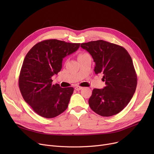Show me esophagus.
<instances>
[{"label": "esophagus", "mask_w": 154, "mask_h": 154, "mask_svg": "<svg viewBox=\"0 0 154 154\" xmlns=\"http://www.w3.org/2000/svg\"><path fill=\"white\" fill-rule=\"evenodd\" d=\"M82 88V87H80V86H76L75 87V89L76 90V91H80V90H81Z\"/></svg>", "instance_id": "esophagus-1"}]
</instances>
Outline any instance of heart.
<instances>
[{
  "label": "heart",
  "instance_id": "obj_1",
  "mask_svg": "<svg viewBox=\"0 0 154 154\" xmlns=\"http://www.w3.org/2000/svg\"><path fill=\"white\" fill-rule=\"evenodd\" d=\"M85 54H86V53H82V54H79V57H80V56H82V55H85Z\"/></svg>",
  "mask_w": 154,
  "mask_h": 154
}]
</instances>
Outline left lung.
Wrapping results in <instances>:
<instances>
[{
	"instance_id": "left-lung-1",
	"label": "left lung",
	"mask_w": 154,
	"mask_h": 154,
	"mask_svg": "<svg viewBox=\"0 0 154 154\" xmlns=\"http://www.w3.org/2000/svg\"><path fill=\"white\" fill-rule=\"evenodd\" d=\"M92 55L96 74L103 75L106 87L94 88L88 99L91 109L103 117L114 116L122 111L135 93L137 77L131 55L125 48L102 40L80 45Z\"/></svg>"
}]
</instances>
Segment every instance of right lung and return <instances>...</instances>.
I'll return each mask as SVG.
<instances>
[{"instance_id": "right-lung-1", "label": "right lung", "mask_w": 154, "mask_h": 154, "mask_svg": "<svg viewBox=\"0 0 154 154\" xmlns=\"http://www.w3.org/2000/svg\"><path fill=\"white\" fill-rule=\"evenodd\" d=\"M80 44L45 40L27 54L19 75V89L24 100L40 116L54 118L67 109L74 88L52 85V77L60 71L65 57L75 52Z\"/></svg>"}]
</instances>
